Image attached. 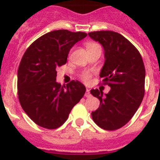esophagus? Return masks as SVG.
<instances>
[{
	"label": "esophagus",
	"mask_w": 160,
	"mask_h": 160,
	"mask_svg": "<svg viewBox=\"0 0 160 160\" xmlns=\"http://www.w3.org/2000/svg\"><path fill=\"white\" fill-rule=\"evenodd\" d=\"M85 97H90L91 96V95H90V90H88V89H86V92H85Z\"/></svg>",
	"instance_id": "34e87169"
}]
</instances>
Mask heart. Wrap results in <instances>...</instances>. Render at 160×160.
I'll return each mask as SVG.
<instances>
[{"label": "heart", "instance_id": "b5f03b06", "mask_svg": "<svg viewBox=\"0 0 160 160\" xmlns=\"http://www.w3.org/2000/svg\"><path fill=\"white\" fill-rule=\"evenodd\" d=\"M95 46H100L98 44L96 43H93V42H90V43H88L86 45V48L90 49L92 48V47H95ZM92 76V74L89 71H85V72H82L81 74H80V80H83L84 82L88 83L90 81V78Z\"/></svg>", "mask_w": 160, "mask_h": 160}]
</instances>
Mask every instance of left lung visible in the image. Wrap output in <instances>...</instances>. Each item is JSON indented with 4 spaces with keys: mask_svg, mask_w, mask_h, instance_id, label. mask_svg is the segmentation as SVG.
I'll use <instances>...</instances> for the list:
<instances>
[{
    "mask_svg": "<svg viewBox=\"0 0 160 160\" xmlns=\"http://www.w3.org/2000/svg\"><path fill=\"white\" fill-rule=\"evenodd\" d=\"M88 35L104 47L105 61L100 77L102 85L110 86L105 96L98 89L90 90L100 102L91 113L92 119L105 130L120 129L134 116L144 98V61L136 47L120 34L100 31Z\"/></svg>",
    "mask_w": 160,
    "mask_h": 160,
    "instance_id": "1",
    "label": "left lung"
}]
</instances>
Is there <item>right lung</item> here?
<instances>
[{
    "label": "right lung",
    "mask_w": 160,
    "mask_h": 160,
    "mask_svg": "<svg viewBox=\"0 0 160 160\" xmlns=\"http://www.w3.org/2000/svg\"><path fill=\"white\" fill-rule=\"evenodd\" d=\"M87 34L58 30L45 34L26 51L17 74V93L22 109L39 126L55 129L68 119L71 109L84 96L85 87L71 80L61 85L56 68L65 65L69 51Z\"/></svg>",
    "instance_id": "add662e5"
}]
</instances>
